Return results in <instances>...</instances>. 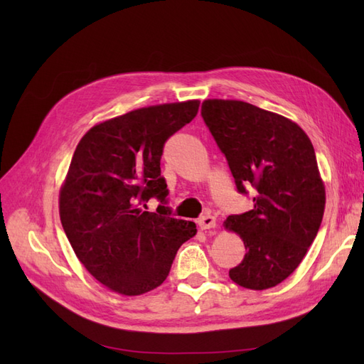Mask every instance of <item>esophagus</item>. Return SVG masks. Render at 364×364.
<instances>
[{"instance_id":"obj_1","label":"esophagus","mask_w":364,"mask_h":364,"mask_svg":"<svg viewBox=\"0 0 364 364\" xmlns=\"http://www.w3.org/2000/svg\"><path fill=\"white\" fill-rule=\"evenodd\" d=\"M197 225H199V228L202 230H206V229H213L215 228V217L211 215V214H205L202 215L199 220H197Z\"/></svg>"}]
</instances>
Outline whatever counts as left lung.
I'll return each mask as SVG.
<instances>
[{
  "label": "left lung",
  "instance_id": "8db88e82",
  "mask_svg": "<svg viewBox=\"0 0 364 364\" xmlns=\"http://www.w3.org/2000/svg\"><path fill=\"white\" fill-rule=\"evenodd\" d=\"M202 118L234 176L253 188V208L226 218L246 255L229 278L250 290L274 287L299 266L321 228L325 186L310 138L293 121L238 100H205Z\"/></svg>",
  "mask_w": 364,
  "mask_h": 364
}]
</instances>
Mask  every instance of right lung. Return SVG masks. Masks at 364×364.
<instances>
[{"label": "right lung", "mask_w": 364, "mask_h": 364, "mask_svg": "<svg viewBox=\"0 0 364 364\" xmlns=\"http://www.w3.org/2000/svg\"><path fill=\"white\" fill-rule=\"evenodd\" d=\"M199 102L136 109L80 139L60 190L59 211L77 258L105 287L147 293L168 277L193 222L171 217L161 156L167 139L197 115ZM161 202L156 213L146 202Z\"/></svg>", "instance_id": "add662e5"}]
</instances>
